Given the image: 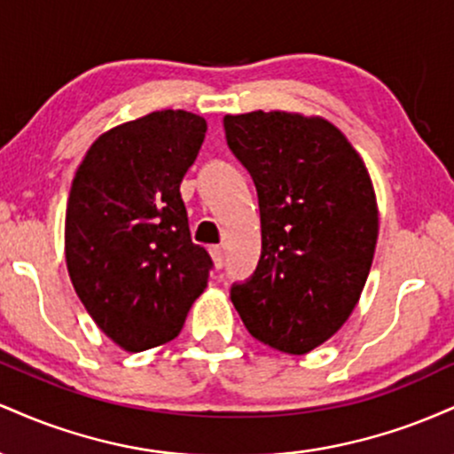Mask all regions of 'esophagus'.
Segmentation results:
<instances>
[{"mask_svg":"<svg viewBox=\"0 0 454 454\" xmlns=\"http://www.w3.org/2000/svg\"><path fill=\"white\" fill-rule=\"evenodd\" d=\"M209 252H211L213 262H215V267L222 269L223 264H226V252H223L222 245H213V247H209Z\"/></svg>","mask_w":454,"mask_h":454,"instance_id":"34e87169","label":"esophagus"}]
</instances>
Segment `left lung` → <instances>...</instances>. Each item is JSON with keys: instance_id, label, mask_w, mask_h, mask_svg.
<instances>
[{"instance_id": "8db88e82", "label": "left lung", "mask_w": 454, "mask_h": 454, "mask_svg": "<svg viewBox=\"0 0 454 454\" xmlns=\"http://www.w3.org/2000/svg\"><path fill=\"white\" fill-rule=\"evenodd\" d=\"M258 192L262 252L231 299L258 341L305 354L352 314L372 269L378 205L361 155L333 123L284 111L223 117Z\"/></svg>"}]
</instances>
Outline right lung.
I'll return each mask as SVG.
<instances>
[{
	"label": "right lung",
	"mask_w": 454,
	"mask_h": 454,
	"mask_svg": "<svg viewBox=\"0 0 454 454\" xmlns=\"http://www.w3.org/2000/svg\"><path fill=\"white\" fill-rule=\"evenodd\" d=\"M207 121L155 111L102 134L72 181L66 262L78 299L111 340L143 352L175 340L213 260L192 243L181 181Z\"/></svg>",
	"instance_id": "add662e5"
}]
</instances>
